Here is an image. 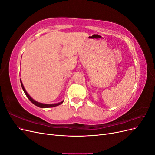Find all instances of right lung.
<instances>
[{
  "label": "right lung",
  "instance_id": "right-lung-1",
  "mask_svg": "<svg viewBox=\"0 0 155 155\" xmlns=\"http://www.w3.org/2000/svg\"><path fill=\"white\" fill-rule=\"evenodd\" d=\"M21 87H22V88L23 89V91H24V92L25 93L26 96H27V97L28 98V99L30 100V101L33 104H34L35 105H36L37 107H39L40 108H50V107H56V106H58V105H61V104H63V101H61V102L58 103V104H41V103H39V102H37L35 100H34V99H32V98L30 96V95L28 94L27 93V92L26 91L24 86H23V84H22L21 80Z\"/></svg>",
  "mask_w": 155,
  "mask_h": 155
}]
</instances>
